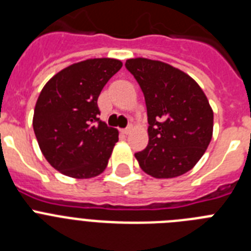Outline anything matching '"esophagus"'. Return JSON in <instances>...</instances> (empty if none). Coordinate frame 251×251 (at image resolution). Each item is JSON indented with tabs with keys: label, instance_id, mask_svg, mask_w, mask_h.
<instances>
[{
	"label": "esophagus",
	"instance_id": "1",
	"mask_svg": "<svg viewBox=\"0 0 251 251\" xmlns=\"http://www.w3.org/2000/svg\"><path fill=\"white\" fill-rule=\"evenodd\" d=\"M130 130H132V126H129V127H127V128H124V129H122L121 132L123 133V134H128V133H129Z\"/></svg>",
	"mask_w": 251,
	"mask_h": 251
}]
</instances>
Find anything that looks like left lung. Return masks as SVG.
I'll use <instances>...</instances> for the list:
<instances>
[{
	"instance_id": "8db88e82",
	"label": "left lung",
	"mask_w": 251,
	"mask_h": 251,
	"mask_svg": "<svg viewBox=\"0 0 251 251\" xmlns=\"http://www.w3.org/2000/svg\"><path fill=\"white\" fill-rule=\"evenodd\" d=\"M128 72L145 95L148 146L134 153L146 174L172 178L191 170L210 145L214 113L199 84L162 61L129 59Z\"/></svg>"
}]
</instances>
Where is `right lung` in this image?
Instances as JSON below:
<instances>
[{"instance_id":"1","label":"right lung","mask_w":251,"mask_h":251,"mask_svg":"<svg viewBox=\"0 0 251 251\" xmlns=\"http://www.w3.org/2000/svg\"><path fill=\"white\" fill-rule=\"evenodd\" d=\"M122 61L89 59L73 64L46 83L35 105L34 132L55 170L92 178L105 170L118 130L99 119L98 98Z\"/></svg>"}]
</instances>
